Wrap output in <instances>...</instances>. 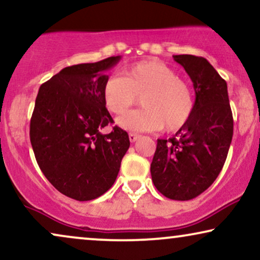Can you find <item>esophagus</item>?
<instances>
[{
  "instance_id": "esophagus-1",
  "label": "esophagus",
  "mask_w": 260,
  "mask_h": 260,
  "mask_svg": "<svg viewBox=\"0 0 260 260\" xmlns=\"http://www.w3.org/2000/svg\"><path fill=\"white\" fill-rule=\"evenodd\" d=\"M140 137H141L140 135H137V134H133V133L129 134V140H130V142H136V141H137Z\"/></svg>"
}]
</instances>
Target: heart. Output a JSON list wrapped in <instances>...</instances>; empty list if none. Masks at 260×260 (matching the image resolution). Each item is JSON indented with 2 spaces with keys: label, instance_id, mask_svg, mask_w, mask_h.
<instances>
[{
  "label": "heart",
  "instance_id": "heart-1",
  "mask_svg": "<svg viewBox=\"0 0 260 260\" xmlns=\"http://www.w3.org/2000/svg\"><path fill=\"white\" fill-rule=\"evenodd\" d=\"M143 110L131 111L117 125L133 133L183 127L194 111V96L186 82L160 60H144L129 67L123 75H112L104 86V101L110 112L120 114L143 96Z\"/></svg>",
  "mask_w": 260,
  "mask_h": 260
}]
</instances>
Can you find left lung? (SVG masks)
I'll return each mask as SVG.
<instances>
[{
  "label": "left lung",
  "instance_id": "obj_1",
  "mask_svg": "<svg viewBox=\"0 0 260 260\" xmlns=\"http://www.w3.org/2000/svg\"><path fill=\"white\" fill-rule=\"evenodd\" d=\"M193 83L194 111L174 137L157 140L151 180L165 197L188 201L214 183L227 159L233 114L227 82L203 57L175 55Z\"/></svg>",
  "mask_w": 260,
  "mask_h": 260
}]
</instances>
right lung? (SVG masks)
Instances as JSON below:
<instances>
[{
  "label": "right lung",
  "instance_id": "right-lung-1",
  "mask_svg": "<svg viewBox=\"0 0 260 260\" xmlns=\"http://www.w3.org/2000/svg\"><path fill=\"white\" fill-rule=\"evenodd\" d=\"M122 56L67 67L40 86L29 125V138L43 174L76 201L95 200L112 186L129 135L114 126L104 101V86Z\"/></svg>",
  "mask_w": 260,
  "mask_h": 260
}]
</instances>
